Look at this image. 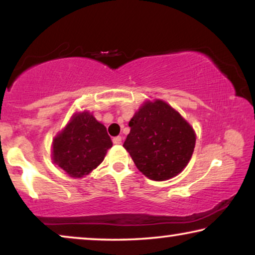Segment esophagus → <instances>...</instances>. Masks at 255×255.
<instances>
[{"label": "esophagus", "instance_id": "34e87169", "mask_svg": "<svg viewBox=\"0 0 255 255\" xmlns=\"http://www.w3.org/2000/svg\"><path fill=\"white\" fill-rule=\"evenodd\" d=\"M113 142H114V144H116V145L122 144V137H121V135H117V137H114V138H113Z\"/></svg>", "mask_w": 255, "mask_h": 255}]
</instances>
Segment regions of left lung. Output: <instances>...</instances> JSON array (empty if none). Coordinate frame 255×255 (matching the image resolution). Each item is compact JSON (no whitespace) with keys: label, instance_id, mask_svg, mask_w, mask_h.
<instances>
[{"label":"left lung","instance_id":"8db88e82","mask_svg":"<svg viewBox=\"0 0 255 255\" xmlns=\"http://www.w3.org/2000/svg\"><path fill=\"white\" fill-rule=\"evenodd\" d=\"M124 147L137 168L154 181L168 180L188 165L195 147L193 128L163 102H146L128 122Z\"/></svg>","mask_w":255,"mask_h":255}]
</instances>
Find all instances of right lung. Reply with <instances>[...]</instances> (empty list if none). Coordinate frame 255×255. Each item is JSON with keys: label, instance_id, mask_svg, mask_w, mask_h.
I'll return each mask as SVG.
<instances>
[{"label": "right lung", "instance_id": "1", "mask_svg": "<svg viewBox=\"0 0 255 255\" xmlns=\"http://www.w3.org/2000/svg\"><path fill=\"white\" fill-rule=\"evenodd\" d=\"M111 146L106 127L83 111L54 138L53 160L69 176L81 177L103 161Z\"/></svg>", "mask_w": 255, "mask_h": 255}]
</instances>
